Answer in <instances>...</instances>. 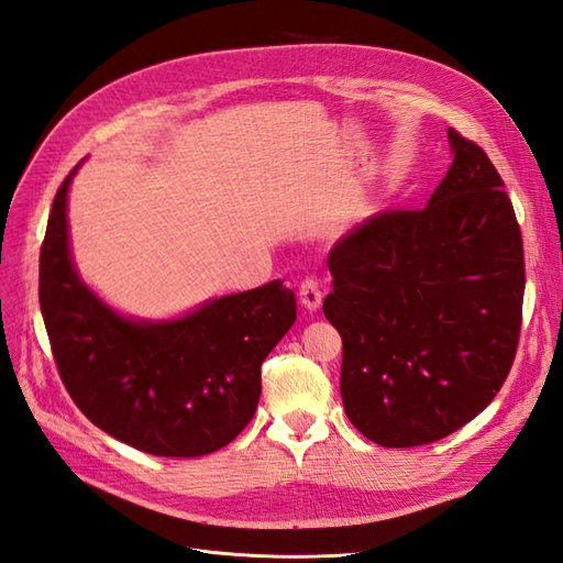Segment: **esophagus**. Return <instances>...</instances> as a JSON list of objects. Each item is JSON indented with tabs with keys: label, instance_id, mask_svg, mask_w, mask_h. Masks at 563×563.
Here are the masks:
<instances>
[{
	"label": "esophagus",
	"instance_id": "esophagus-1",
	"mask_svg": "<svg viewBox=\"0 0 563 563\" xmlns=\"http://www.w3.org/2000/svg\"><path fill=\"white\" fill-rule=\"evenodd\" d=\"M321 298H323V294H321V286H319L317 277L302 279V284H300V302L305 305V308H308L310 312L319 310L321 308Z\"/></svg>",
	"mask_w": 563,
	"mask_h": 563
}]
</instances>
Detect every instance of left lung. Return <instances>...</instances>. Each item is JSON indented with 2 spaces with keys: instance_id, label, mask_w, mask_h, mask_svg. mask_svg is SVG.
Segmentation results:
<instances>
[{
  "instance_id": "left-lung-1",
  "label": "left lung",
  "mask_w": 563,
  "mask_h": 563,
  "mask_svg": "<svg viewBox=\"0 0 563 563\" xmlns=\"http://www.w3.org/2000/svg\"><path fill=\"white\" fill-rule=\"evenodd\" d=\"M453 164L424 209H389L329 253L323 314L343 338L350 422L387 449L432 444L498 395L523 305V244L486 152L449 129Z\"/></svg>"
}]
</instances>
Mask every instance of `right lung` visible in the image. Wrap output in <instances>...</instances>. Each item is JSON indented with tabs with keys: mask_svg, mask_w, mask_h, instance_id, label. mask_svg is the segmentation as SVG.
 <instances>
[{
	"mask_svg": "<svg viewBox=\"0 0 563 563\" xmlns=\"http://www.w3.org/2000/svg\"><path fill=\"white\" fill-rule=\"evenodd\" d=\"M58 187L40 251V308L65 389L96 428L166 457L228 446L261 399V364L296 321L282 279L223 296L174 321H135L84 284Z\"/></svg>",
	"mask_w": 563,
	"mask_h": 563,
	"instance_id": "add662e5",
	"label": "right lung"
}]
</instances>
